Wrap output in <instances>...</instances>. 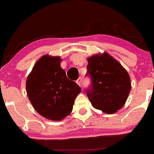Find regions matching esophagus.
I'll return each instance as SVG.
<instances>
[{
	"label": "esophagus",
	"mask_w": 154,
	"mask_h": 154,
	"mask_svg": "<svg viewBox=\"0 0 154 154\" xmlns=\"http://www.w3.org/2000/svg\"><path fill=\"white\" fill-rule=\"evenodd\" d=\"M82 79H81V78H79V79L76 81V83L79 85V86H82Z\"/></svg>",
	"instance_id": "34e87169"
}]
</instances>
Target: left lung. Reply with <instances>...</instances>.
Listing matches in <instances>:
<instances>
[{"mask_svg":"<svg viewBox=\"0 0 154 154\" xmlns=\"http://www.w3.org/2000/svg\"><path fill=\"white\" fill-rule=\"evenodd\" d=\"M87 76L91 80L85 90L95 109L113 114L123 107L131 90L128 72L107 53L88 60Z\"/></svg>","mask_w":154,"mask_h":154,"instance_id":"obj_1","label":"left lung"}]
</instances>
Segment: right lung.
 <instances>
[{"label":"right lung","mask_w":154,"mask_h":154,"mask_svg":"<svg viewBox=\"0 0 154 154\" xmlns=\"http://www.w3.org/2000/svg\"><path fill=\"white\" fill-rule=\"evenodd\" d=\"M60 57L45 55L33 66L26 82L29 100L40 115L60 121L71 113L80 87L68 79Z\"/></svg>","instance_id":"1"}]
</instances>
